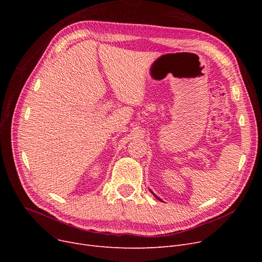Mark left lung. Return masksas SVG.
I'll return each mask as SVG.
<instances>
[{
  "label": "left lung",
  "mask_w": 262,
  "mask_h": 262,
  "mask_svg": "<svg viewBox=\"0 0 262 262\" xmlns=\"http://www.w3.org/2000/svg\"><path fill=\"white\" fill-rule=\"evenodd\" d=\"M152 193H153V192H152ZM153 194H154V193H153ZM155 196H156V198H157V199H158V200H159V201H161V200H160V199H159V198H158V196H157V195H155Z\"/></svg>",
  "instance_id": "left-lung-1"
}]
</instances>
